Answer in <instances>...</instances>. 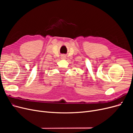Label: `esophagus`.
Returning <instances> with one entry per match:
<instances>
[{"label":"esophagus","mask_w":133,"mask_h":133,"mask_svg":"<svg viewBox=\"0 0 133 133\" xmlns=\"http://www.w3.org/2000/svg\"><path fill=\"white\" fill-rule=\"evenodd\" d=\"M62 59H66V55L65 54H62L61 55V57H60Z\"/></svg>","instance_id":"esophagus-1"}]
</instances>
